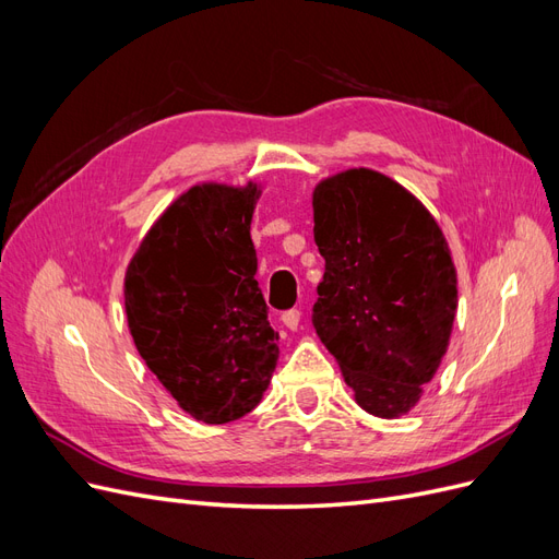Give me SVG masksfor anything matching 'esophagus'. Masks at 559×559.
Returning <instances> with one entry per match:
<instances>
[{
	"mask_svg": "<svg viewBox=\"0 0 559 559\" xmlns=\"http://www.w3.org/2000/svg\"><path fill=\"white\" fill-rule=\"evenodd\" d=\"M282 324L289 331H296L298 324H300V310H286L282 314Z\"/></svg>",
	"mask_w": 559,
	"mask_h": 559,
	"instance_id": "esophagus-1",
	"label": "esophagus"
}]
</instances>
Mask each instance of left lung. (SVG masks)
Here are the masks:
<instances>
[{
  "mask_svg": "<svg viewBox=\"0 0 559 559\" xmlns=\"http://www.w3.org/2000/svg\"><path fill=\"white\" fill-rule=\"evenodd\" d=\"M312 210L326 261L314 331L361 408L401 417L450 343L456 270L443 230L411 191L368 167L319 181Z\"/></svg>",
  "mask_w": 559,
  "mask_h": 559,
  "instance_id": "1",
  "label": "left lung"
}]
</instances>
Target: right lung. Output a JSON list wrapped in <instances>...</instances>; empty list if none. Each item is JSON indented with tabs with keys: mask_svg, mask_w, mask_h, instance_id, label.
<instances>
[{
	"mask_svg": "<svg viewBox=\"0 0 559 559\" xmlns=\"http://www.w3.org/2000/svg\"><path fill=\"white\" fill-rule=\"evenodd\" d=\"M261 189L198 183L144 235L126 270L134 347L179 408L226 425L263 399L280 357L257 282L251 216Z\"/></svg>",
	"mask_w": 559,
	"mask_h": 559,
	"instance_id": "obj_1",
	"label": "right lung"
}]
</instances>
